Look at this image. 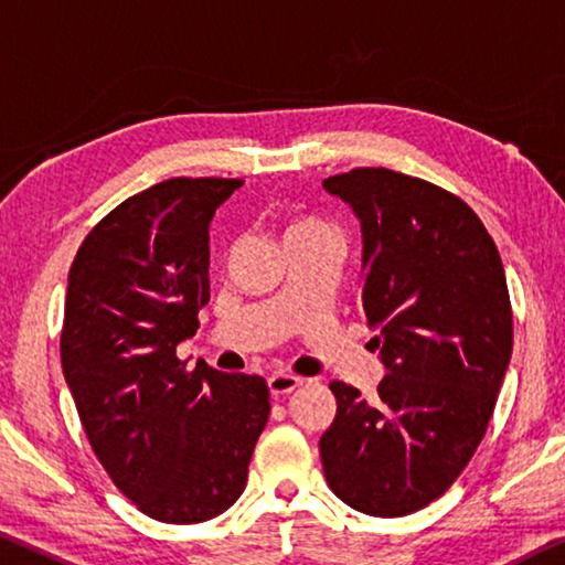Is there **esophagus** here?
<instances>
[{
  "label": "esophagus",
  "mask_w": 565,
  "mask_h": 565,
  "mask_svg": "<svg viewBox=\"0 0 565 565\" xmlns=\"http://www.w3.org/2000/svg\"><path fill=\"white\" fill-rule=\"evenodd\" d=\"M302 384L300 376H295V373H273L270 379H267V386H270V394L277 398V396H285L295 392Z\"/></svg>",
  "instance_id": "34e87169"
}]
</instances>
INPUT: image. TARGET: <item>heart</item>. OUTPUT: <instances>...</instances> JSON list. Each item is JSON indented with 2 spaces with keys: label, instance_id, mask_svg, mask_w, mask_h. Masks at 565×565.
Listing matches in <instances>:
<instances>
[{
  "label": "heart",
  "instance_id": "b5f03b06",
  "mask_svg": "<svg viewBox=\"0 0 565 565\" xmlns=\"http://www.w3.org/2000/svg\"><path fill=\"white\" fill-rule=\"evenodd\" d=\"M308 237H333V230L326 222L312 220V216H298L285 227V242L308 239Z\"/></svg>",
  "mask_w": 565,
  "mask_h": 565
}]
</instances>
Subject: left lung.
<instances>
[{
    "label": "left lung",
    "instance_id": "obj_1",
    "mask_svg": "<svg viewBox=\"0 0 565 565\" xmlns=\"http://www.w3.org/2000/svg\"><path fill=\"white\" fill-rule=\"evenodd\" d=\"M323 186L361 220V306L386 376L371 398L333 381L320 459L345 505L402 518L452 488L488 431L513 353L505 270L480 216L431 181L366 167Z\"/></svg>",
    "mask_w": 565,
    "mask_h": 565
}]
</instances>
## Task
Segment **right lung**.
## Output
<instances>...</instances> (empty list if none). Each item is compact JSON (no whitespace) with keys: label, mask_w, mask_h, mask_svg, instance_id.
I'll list each match as a JSON object with an SVG mask.
<instances>
[{"label":"right lung","mask_w":565,"mask_h":565,"mask_svg":"<svg viewBox=\"0 0 565 565\" xmlns=\"http://www.w3.org/2000/svg\"><path fill=\"white\" fill-rule=\"evenodd\" d=\"M242 184L177 177L128 196L67 275L60 359L77 416L113 484L161 523L232 508L270 416L263 376L177 359L210 302V222Z\"/></svg>","instance_id":"1"}]
</instances>
